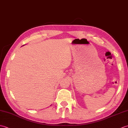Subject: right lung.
I'll use <instances>...</instances> for the list:
<instances>
[{
	"label": "right lung",
	"mask_w": 128,
	"mask_h": 128,
	"mask_svg": "<svg viewBox=\"0 0 128 128\" xmlns=\"http://www.w3.org/2000/svg\"><path fill=\"white\" fill-rule=\"evenodd\" d=\"M23 46H24V45H23Z\"/></svg>",
	"instance_id": "obj_1"
}]
</instances>
